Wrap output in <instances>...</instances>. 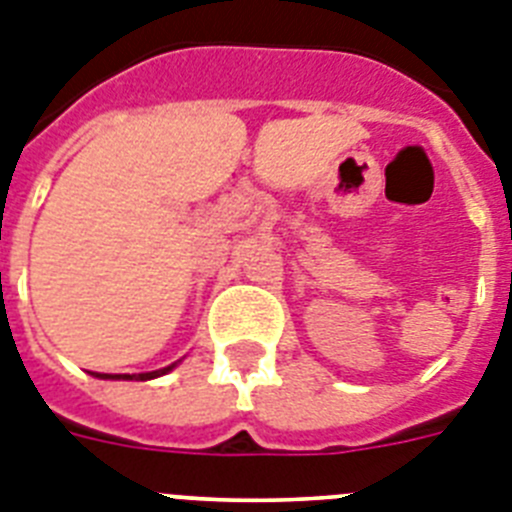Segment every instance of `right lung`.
I'll list each match as a JSON object with an SVG mask.
<instances>
[{"label": "right lung", "mask_w": 512, "mask_h": 512, "mask_svg": "<svg viewBox=\"0 0 512 512\" xmlns=\"http://www.w3.org/2000/svg\"><path fill=\"white\" fill-rule=\"evenodd\" d=\"M176 364H169V367L163 369H156V372H143V375H101V372H93L96 377H101V380H153V377H161L166 375V372H171Z\"/></svg>", "instance_id": "right-lung-1"}]
</instances>
